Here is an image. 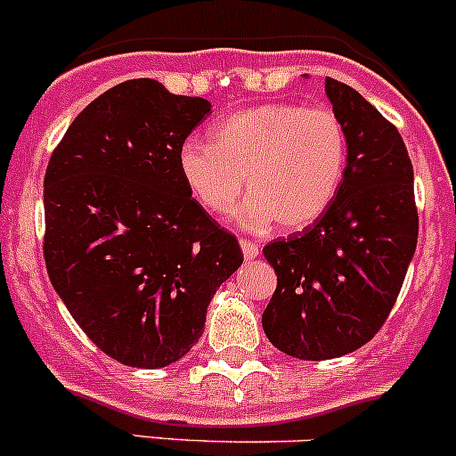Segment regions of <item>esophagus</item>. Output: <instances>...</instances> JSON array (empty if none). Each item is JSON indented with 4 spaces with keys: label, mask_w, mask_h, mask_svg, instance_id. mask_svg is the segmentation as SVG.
<instances>
[{
    "label": "esophagus",
    "mask_w": 456,
    "mask_h": 456,
    "mask_svg": "<svg viewBox=\"0 0 456 456\" xmlns=\"http://www.w3.org/2000/svg\"><path fill=\"white\" fill-rule=\"evenodd\" d=\"M239 246H241L243 256H246V259H256V256H259V246H256L255 241H250V239H241Z\"/></svg>",
    "instance_id": "1"
}]
</instances>
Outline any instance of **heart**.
<instances>
[{
    "label": "heart",
    "instance_id": "1",
    "mask_svg": "<svg viewBox=\"0 0 456 456\" xmlns=\"http://www.w3.org/2000/svg\"><path fill=\"white\" fill-rule=\"evenodd\" d=\"M346 159L345 125L331 110L261 102L219 118L210 142H182L177 171L210 213H230L248 186L241 226L303 230L336 201Z\"/></svg>",
    "mask_w": 456,
    "mask_h": 456
}]
</instances>
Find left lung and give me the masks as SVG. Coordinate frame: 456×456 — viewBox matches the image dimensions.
<instances>
[{"mask_svg": "<svg viewBox=\"0 0 456 456\" xmlns=\"http://www.w3.org/2000/svg\"><path fill=\"white\" fill-rule=\"evenodd\" d=\"M325 92L349 140L340 193L316 224L263 248L276 272L263 331L279 351L314 362L351 354L379 331L419 232L400 131L354 87L325 77Z\"/></svg>", "mask_w": 456, "mask_h": 456, "instance_id": "obj_1", "label": "left lung"}]
</instances>
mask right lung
I'll return each instance as SVG.
<instances>
[{"label":"right lung","mask_w":456,"mask_h":456,"mask_svg":"<svg viewBox=\"0 0 456 456\" xmlns=\"http://www.w3.org/2000/svg\"><path fill=\"white\" fill-rule=\"evenodd\" d=\"M210 107L153 78L125 81L74 118L45 168L54 292L126 367H168L189 354L215 292L243 263L237 239L177 171V149Z\"/></svg>","instance_id":"add662e5"}]
</instances>
